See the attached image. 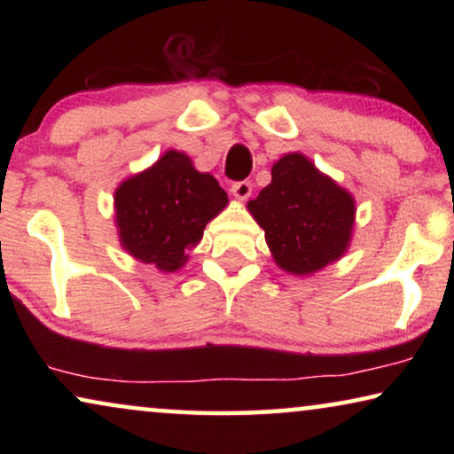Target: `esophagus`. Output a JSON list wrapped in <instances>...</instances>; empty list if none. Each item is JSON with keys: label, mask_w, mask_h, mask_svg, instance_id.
I'll return each mask as SVG.
<instances>
[{"label": "esophagus", "mask_w": 454, "mask_h": 454, "mask_svg": "<svg viewBox=\"0 0 454 454\" xmlns=\"http://www.w3.org/2000/svg\"><path fill=\"white\" fill-rule=\"evenodd\" d=\"M231 194L238 198V200H247L252 196V184L244 179V182H235L231 185Z\"/></svg>", "instance_id": "1"}]
</instances>
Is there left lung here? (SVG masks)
<instances>
[{"label":"left lung","instance_id":"left-lung-1","mask_svg":"<svg viewBox=\"0 0 454 454\" xmlns=\"http://www.w3.org/2000/svg\"><path fill=\"white\" fill-rule=\"evenodd\" d=\"M270 176L272 182L247 202V210L264 229L278 269L308 277L343 258L356 227L351 192L301 153L283 154Z\"/></svg>","mask_w":454,"mask_h":454}]
</instances>
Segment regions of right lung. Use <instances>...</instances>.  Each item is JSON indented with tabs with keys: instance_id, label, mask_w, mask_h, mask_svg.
Instances as JSON below:
<instances>
[{
	"instance_id": "right-lung-1",
	"label": "right lung",
	"mask_w": 454,
	"mask_h": 454,
	"mask_svg": "<svg viewBox=\"0 0 454 454\" xmlns=\"http://www.w3.org/2000/svg\"><path fill=\"white\" fill-rule=\"evenodd\" d=\"M229 204L210 173H200L182 151H167L145 171L115 188L114 210L120 244L138 262L176 272L202 239L207 223Z\"/></svg>"
}]
</instances>
